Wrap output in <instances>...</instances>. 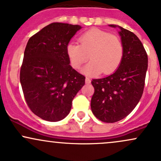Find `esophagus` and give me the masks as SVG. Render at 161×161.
I'll list each match as a JSON object with an SVG mask.
<instances>
[{
    "label": "esophagus",
    "mask_w": 161,
    "mask_h": 161,
    "mask_svg": "<svg viewBox=\"0 0 161 161\" xmlns=\"http://www.w3.org/2000/svg\"><path fill=\"white\" fill-rule=\"evenodd\" d=\"M86 84H90V83H91V79H90V78H88V77H86Z\"/></svg>",
    "instance_id": "34e87169"
}]
</instances>
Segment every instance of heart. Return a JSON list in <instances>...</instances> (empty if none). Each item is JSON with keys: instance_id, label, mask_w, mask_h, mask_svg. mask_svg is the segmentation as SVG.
<instances>
[{"instance_id": "b5f03b06", "label": "heart", "mask_w": 161, "mask_h": 161, "mask_svg": "<svg viewBox=\"0 0 161 161\" xmlns=\"http://www.w3.org/2000/svg\"><path fill=\"white\" fill-rule=\"evenodd\" d=\"M79 44L69 43L66 53L70 65L79 69L88 58L92 60L83 68L88 75L101 73L111 74L120 65L123 57V45L115 35L98 29H92L81 35Z\"/></svg>"}]
</instances>
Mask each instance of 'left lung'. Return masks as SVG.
<instances>
[{"label": "left lung", "mask_w": 161, "mask_h": 161, "mask_svg": "<svg viewBox=\"0 0 161 161\" xmlns=\"http://www.w3.org/2000/svg\"><path fill=\"white\" fill-rule=\"evenodd\" d=\"M118 27L123 45L120 65L113 74L92 81V111L104 123L121 120L133 110L143 94L147 69V55L141 41L133 32Z\"/></svg>", "instance_id": "1"}]
</instances>
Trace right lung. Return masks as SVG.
Masks as SVG:
<instances>
[{
  "label": "right lung",
  "instance_id": "1",
  "mask_svg": "<svg viewBox=\"0 0 161 161\" xmlns=\"http://www.w3.org/2000/svg\"><path fill=\"white\" fill-rule=\"evenodd\" d=\"M79 25L53 23L28 41L20 69V83L30 110L42 119H64L86 77L69 65L66 47L81 29Z\"/></svg>",
  "mask_w": 161,
  "mask_h": 161
}]
</instances>
